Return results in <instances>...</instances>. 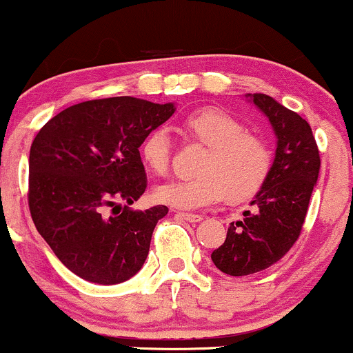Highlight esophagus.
<instances>
[{
    "label": "esophagus",
    "mask_w": 353,
    "mask_h": 353,
    "mask_svg": "<svg viewBox=\"0 0 353 353\" xmlns=\"http://www.w3.org/2000/svg\"><path fill=\"white\" fill-rule=\"evenodd\" d=\"M177 216L184 219V221L188 222H201L202 221V216L201 214H192V212H177Z\"/></svg>",
    "instance_id": "1"
}]
</instances>
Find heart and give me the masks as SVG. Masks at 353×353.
<instances>
[{
	"instance_id": "obj_1",
	"label": "heart",
	"mask_w": 353,
	"mask_h": 353,
	"mask_svg": "<svg viewBox=\"0 0 353 353\" xmlns=\"http://www.w3.org/2000/svg\"><path fill=\"white\" fill-rule=\"evenodd\" d=\"M181 129L208 145L197 164L199 176L159 185L154 190L157 201L179 209H201L224 197L239 204L264 188L272 169V151L261 136L247 132L237 117L204 108L185 117ZM171 151V139L163 128L149 131L139 145L141 161L156 176L169 171Z\"/></svg>"
}]
</instances>
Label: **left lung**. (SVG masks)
<instances>
[{"instance_id": "obj_1", "label": "left lung", "mask_w": 353, "mask_h": 353, "mask_svg": "<svg viewBox=\"0 0 353 353\" xmlns=\"http://www.w3.org/2000/svg\"><path fill=\"white\" fill-rule=\"evenodd\" d=\"M269 117L277 149L264 188L255 194L244 221L230 224L225 242L210 254L224 274L242 277L275 264L295 244L317 184L320 156L305 119L267 94H247Z\"/></svg>"}]
</instances>
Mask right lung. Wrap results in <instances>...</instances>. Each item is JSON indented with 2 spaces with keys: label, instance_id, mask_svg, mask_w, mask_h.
<instances>
[{
  "label": "right lung",
  "instance_id": "add662e5",
  "mask_svg": "<svg viewBox=\"0 0 353 353\" xmlns=\"http://www.w3.org/2000/svg\"><path fill=\"white\" fill-rule=\"evenodd\" d=\"M176 111L174 103L119 96L64 109L30 151L28 204L56 257L88 282L114 285L143 267L165 205L132 210L148 179L144 136Z\"/></svg>",
  "mask_w": 353,
  "mask_h": 353
}]
</instances>
